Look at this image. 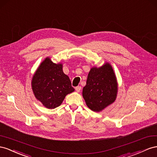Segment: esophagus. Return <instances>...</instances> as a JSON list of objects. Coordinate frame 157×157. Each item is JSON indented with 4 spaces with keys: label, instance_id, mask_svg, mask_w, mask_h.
<instances>
[{
    "label": "esophagus",
    "instance_id": "1",
    "mask_svg": "<svg viewBox=\"0 0 157 157\" xmlns=\"http://www.w3.org/2000/svg\"><path fill=\"white\" fill-rule=\"evenodd\" d=\"M81 89H82L81 86H77L75 87V91L77 92H79L80 90H81Z\"/></svg>",
    "mask_w": 157,
    "mask_h": 157
}]
</instances>
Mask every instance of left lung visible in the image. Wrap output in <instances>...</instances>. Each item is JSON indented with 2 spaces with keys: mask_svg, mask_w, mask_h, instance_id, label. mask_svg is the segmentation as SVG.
<instances>
[{
  "mask_svg": "<svg viewBox=\"0 0 157 157\" xmlns=\"http://www.w3.org/2000/svg\"><path fill=\"white\" fill-rule=\"evenodd\" d=\"M117 92V80L112 66L105 63L99 68L93 67L82 92L89 108L94 112L102 111L115 101Z\"/></svg>",
  "mask_w": 157,
  "mask_h": 157,
  "instance_id": "1",
  "label": "left lung"
}]
</instances>
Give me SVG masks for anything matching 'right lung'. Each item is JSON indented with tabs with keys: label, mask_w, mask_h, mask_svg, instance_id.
Masks as SVG:
<instances>
[{
	"label": "right lung",
	"mask_w": 157,
	"mask_h": 157,
	"mask_svg": "<svg viewBox=\"0 0 157 157\" xmlns=\"http://www.w3.org/2000/svg\"><path fill=\"white\" fill-rule=\"evenodd\" d=\"M31 86L35 97L49 109L59 106L65 97L74 91L69 77L62 70V64L46 58L34 74Z\"/></svg>",
	"instance_id": "obj_1"
}]
</instances>
